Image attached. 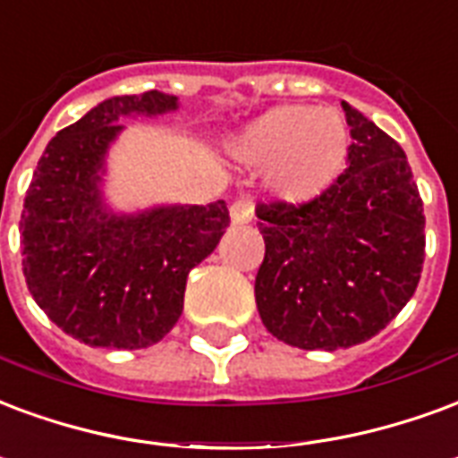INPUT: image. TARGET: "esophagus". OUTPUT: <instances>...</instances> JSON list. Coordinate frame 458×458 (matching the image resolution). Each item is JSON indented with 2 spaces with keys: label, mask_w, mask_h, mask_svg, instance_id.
<instances>
[{
  "label": "esophagus",
  "mask_w": 458,
  "mask_h": 458,
  "mask_svg": "<svg viewBox=\"0 0 458 458\" xmlns=\"http://www.w3.org/2000/svg\"><path fill=\"white\" fill-rule=\"evenodd\" d=\"M255 218V201L250 196H240L238 201L230 206V220L235 225H242V223H250Z\"/></svg>",
  "instance_id": "obj_1"
}]
</instances>
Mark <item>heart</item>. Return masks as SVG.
I'll use <instances>...</instances> for the list:
<instances>
[{"label":"heart","mask_w":458,"mask_h":458,"mask_svg":"<svg viewBox=\"0 0 458 458\" xmlns=\"http://www.w3.org/2000/svg\"><path fill=\"white\" fill-rule=\"evenodd\" d=\"M350 145V125L340 111L286 104L247 125L233 152L247 165H269L267 179L274 191L303 203L340 177Z\"/></svg>","instance_id":"b5f03b06"}]
</instances>
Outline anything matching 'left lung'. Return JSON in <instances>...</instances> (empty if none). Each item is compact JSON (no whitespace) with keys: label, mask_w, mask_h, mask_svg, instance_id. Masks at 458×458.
Segmentation results:
<instances>
[{"label":"left lung","mask_w":458,"mask_h":458,"mask_svg":"<svg viewBox=\"0 0 458 458\" xmlns=\"http://www.w3.org/2000/svg\"><path fill=\"white\" fill-rule=\"evenodd\" d=\"M342 108L352 145L340 177L310 201L257 203V310L298 350L371 340L415 293L425 262V213L405 152L357 108Z\"/></svg>","instance_id":"1"}]
</instances>
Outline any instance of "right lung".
<instances>
[{
	"label": "right lung",
	"instance_id": "add662e5",
	"mask_svg": "<svg viewBox=\"0 0 458 458\" xmlns=\"http://www.w3.org/2000/svg\"><path fill=\"white\" fill-rule=\"evenodd\" d=\"M177 108L162 91L101 101L53 138L21 211L23 276L43 313L91 347L143 350L184 308L186 276L228 228V206H167L140 216L104 211V155L131 114Z\"/></svg>",
	"mask_w": 458,
	"mask_h": 458
}]
</instances>
